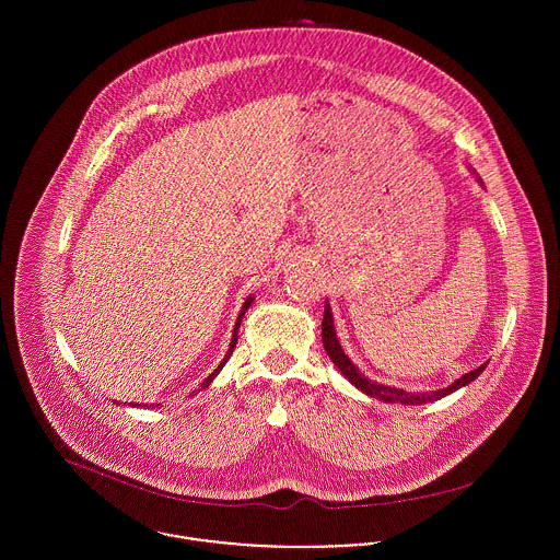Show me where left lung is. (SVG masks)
Returning a JSON list of instances; mask_svg holds the SVG:
<instances>
[{
	"instance_id": "1",
	"label": "left lung",
	"mask_w": 560,
	"mask_h": 560,
	"mask_svg": "<svg viewBox=\"0 0 560 560\" xmlns=\"http://www.w3.org/2000/svg\"><path fill=\"white\" fill-rule=\"evenodd\" d=\"M480 185L482 180L479 178ZM320 338H323V347L329 355V360L334 362V366L358 388L362 390L366 397L371 399L384 400V402H400V405H422V402H431V400L444 399L448 395H453L459 388H466L468 384H472L480 373L485 371L487 362L480 364L479 369L462 375L459 380H455L448 388H440V390H431V393H409L402 388H395V386H386V384H377L373 380H369L351 360L349 355H345V349L340 347V340L336 338V327H334V319H331V306L325 302V313H323V320H320Z\"/></svg>"
}]
</instances>
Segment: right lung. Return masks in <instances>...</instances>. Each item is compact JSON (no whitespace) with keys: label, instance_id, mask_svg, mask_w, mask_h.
<instances>
[{"label":"right lung","instance_id":"right-lung-1","mask_svg":"<svg viewBox=\"0 0 560 560\" xmlns=\"http://www.w3.org/2000/svg\"><path fill=\"white\" fill-rule=\"evenodd\" d=\"M252 302H254V295H249V298H247V300H245V302H243V306H241L240 317H237V320H235V327H233V338H231V347H229V353H226V355H224V360H222V362H220V366H218V369H215V371H213V373H211V375H209V377H207V380H205V382H202V386H200V388H202V390H205V388H209V386H211V382H213V380H215V377H218V375H220V371H222V369H224V364H226V362H229V358H231V355H233V349H235V345H237V338H240V336H237V334H240L241 319H243V315H245V313H247V308H249V306H252ZM194 393H196V390H194ZM114 402H116V400H114ZM118 405H120V400H118ZM131 407H136V405H133V402H131ZM142 407H149V405H144V402H142ZM151 407H155V402H153V405H151Z\"/></svg>","mask_w":560,"mask_h":560}]
</instances>
